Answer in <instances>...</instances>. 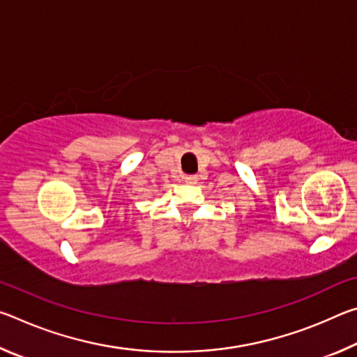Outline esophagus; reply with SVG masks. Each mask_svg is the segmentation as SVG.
I'll return each mask as SVG.
<instances>
[{
	"label": "esophagus",
	"instance_id": "34e87169",
	"mask_svg": "<svg viewBox=\"0 0 357 357\" xmlns=\"http://www.w3.org/2000/svg\"><path fill=\"white\" fill-rule=\"evenodd\" d=\"M184 181L187 184H197L198 178L195 176V174H187V176H184Z\"/></svg>",
	"mask_w": 357,
	"mask_h": 357
}]
</instances>
